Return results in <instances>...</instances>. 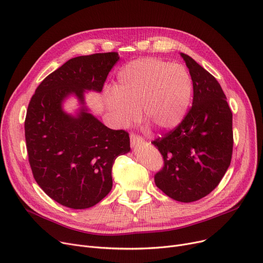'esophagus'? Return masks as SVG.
Here are the masks:
<instances>
[{
	"label": "esophagus",
	"mask_w": 263,
	"mask_h": 263,
	"mask_svg": "<svg viewBox=\"0 0 263 263\" xmlns=\"http://www.w3.org/2000/svg\"><path fill=\"white\" fill-rule=\"evenodd\" d=\"M130 141H131V146L132 147H136L137 145H141V144H144L145 141L142 136L137 135L135 133H131L130 135Z\"/></svg>",
	"instance_id": "obj_1"
}]
</instances>
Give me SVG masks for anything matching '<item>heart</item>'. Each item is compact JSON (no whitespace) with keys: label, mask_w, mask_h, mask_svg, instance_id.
<instances>
[{"label":"heart","mask_w":263,"mask_h":263,"mask_svg":"<svg viewBox=\"0 0 263 263\" xmlns=\"http://www.w3.org/2000/svg\"><path fill=\"white\" fill-rule=\"evenodd\" d=\"M192 92V79L183 66L144 58L120 69L105 105L120 127L135 122L141 109L145 121L159 131H170L184 119Z\"/></svg>","instance_id":"b5f03b06"}]
</instances>
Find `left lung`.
<instances>
[{"mask_svg":"<svg viewBox=\"0 0 263 263\" xmlns=\"http://www.w3.org/2000/svg\"><path fill=\"white\" fill-rule=\"evenodd\" d=\"M193 82V105L179 126L153 144L164 159L156 185L181 202L196 201L218 185L232 156V113L216 79L180 53Z\"/></svg>","mask_w":263,"mask_h":263,"instance_id":"8db88e82","label":"left lung"}]
</instances>
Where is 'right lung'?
I'll return each instance as SVG.
<instances>
[{
	"instance_id": "add662e5",
	"label": "right lung",
	"mask_w": 263,
	"mask_h": 263,
	"mask_svg": "<svg viewBox=\"0 0 263 263\" xmlns=\"http://www.w3.org/2000/svg\"><path fill=\"white\" fill-rule=\"evenodd\" d=\"M117 52L69 60L40 83L27 107L24 130L29 162L38 185L53 200L87 209L112 190V166L130 151V137L88 112L85 91L101 92ZM74 95L81 106L67 114L63 102Z\"/></svg>"
}]
</instances>
